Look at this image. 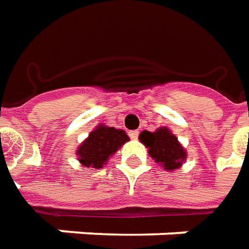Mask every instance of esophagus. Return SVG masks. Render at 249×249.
<instances>
[{"mask_svg":"<svg viewBox=\"0 0 249 249\" xmlns=\"http://www.w3.org/2000/svg\"><path fill=\"white\" fill-rule=\"evenodd\" d=\"M128 135H129V138H131V139L135 141V139H138V136H139V131H129Z\"/></svg>","mask_w":249,"mask_h":249,"instance_id":"esophagus-1","label":"esophagus"}]
</instances>
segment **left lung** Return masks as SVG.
Segmentation results:
<instances>
[{"mask_svg": "<svg viewBox=\"0 0 249 249\" xmlns=\"http://www.w3.org/2000/svg\"><path fill=\"white\" fill-rule=\"evenodd\" d=\"M139 139L149 149L151 159L156 160V162L161 164L167 171L179 168L186 160V151L182 144L165 126L159 128L156 132L143 131L139 135Z\"/></svg>", "mask_w": 249, "mask_h": 249, "instance_id": "8db88e82", "label": "left lung"}]
</instances>
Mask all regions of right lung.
I'll return each instance as SVG.
<instances>
[{"instance_id":"1","label":"right lung","mask_w":249,"mask_h":249,"mask_svg":"<svg viewBox=\"0 0 249 249\" xmlns=\"http://www.w3.org/2000/svg\"><path fill=\"white\" fill-rule=\"evenodd\" d=\"M128 141L129 138L123 129L99 125L78 147V161L84 167L99 169L106 165L107 160Z\"/></svg>"}]
</instances>
